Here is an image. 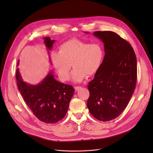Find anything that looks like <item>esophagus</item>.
I'll use <instances>...</instances> for the list:
<instances>
[{"instance_id": "34e87169", "label": "esophagus", "mask_w": 153, "mask_h": 153, "mask_svg": "<svg viewBox=\"0 0 153 153\" xmlns=\"http://www.w3.org/2000/svg\"><path fill=\"white\" fill-rule=\"evenodd\" d=\"M80 88H81V86H74V89L76 91H78Z\"/></svg>"}]
</instances>
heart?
I'll list each match as a JSON object with an SVG mask.
<instances>
[{
  "label": "heart",
  "instance_id": "heart-1",
  "mask_svg": "<svg viewBox=\"0 0 153 153\" xmlns=\"http://www.w3.org/2000/svg\"><path fill=\"white\" fill-rule=\"evenodd\" d=\"M103 50L98 43H88L73 39L63 43L59 53L53 52L51 59L53 67L62 81H67L72 67L71 79L81 82L86 76L94 74L99 69L103 59Z\"/></svg>",
  "mask_w": 153,
  "mask_h": 153
}]
</instances>
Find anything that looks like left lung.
Instances as JSON below:
<instances>
[{
    "label": "left lung",
    "mask_w": 153,
    "mask_h": 153,
    "mask_svg": "<svg viewBox=\"0 0 153 153\" xmlns=\"http://www.w3.org/2000/svg\"><path fill=\"white\" fill-rule=\"evenodd\" d=\"M93 34L103 42L105 54L88 83L87 107L93 117L106 122L117 117L131 98L137 80V60L131 45L116 33L98 31Z\"/></svg>",
    "instance_id": "obj_1"
}]
</instances>
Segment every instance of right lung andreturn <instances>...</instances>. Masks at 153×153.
<instances>
[{
  "instance_id": "1",
  "label": "right lung",
  "mask_w": 153,
  "mask_h": 153,
  "mask_svg": "<svg viewBox=\"0 0 153 153\" xmlns=\"http://www.w3.org/2000/svg\"><path fill=\"white\" fill-rule=\"evenodd\" d=\"M43 39L47 50H51L55 40H51L49 37H43ZM16 77L20 93L39 120L54 123L61 120L66 115L74 92L73 86L56 80L52 71L36 85L23 81L19 68L16 70Z\"/></svg>"
}]
</instances>
